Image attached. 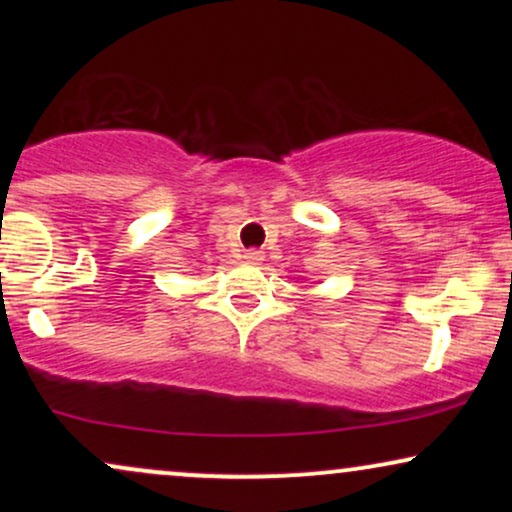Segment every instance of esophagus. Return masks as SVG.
<instances>
[{"label":"esophagus","instance_id":"obj_1","mask_svg":"<svg viewBox=\"0 0 512 512\" xmlns=\"http://www.w3.org/2000/svg\"><path fill=\"white\" fill-rule=\"evenodd\" d=\"M243 260H245V262H250V264L262 262V252H260V250H255V248L245 250V252H243Z\"/></svg>","mask_w":512,"mask_h":512}]
</instances>
